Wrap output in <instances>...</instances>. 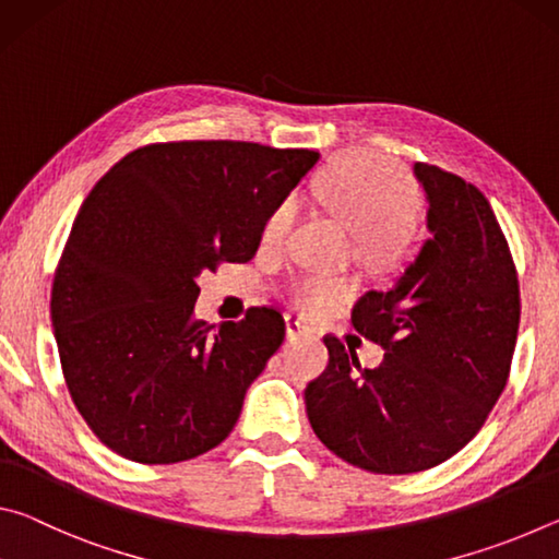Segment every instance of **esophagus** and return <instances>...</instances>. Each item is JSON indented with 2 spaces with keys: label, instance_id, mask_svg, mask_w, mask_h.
<instances>
[{
  "label": "esophagus",
  "instance_id": "1",
  "mask_svg": "<svg viewBox=\"0 0 559 559\" xmlns=\"http://www.w3.org/2000/svg\"><path fill=\"white\" fill-rule=\"evenodd\" d=\"M286 333L288 337H300V335H310L313 330H310V325L302 323L298 316H286Z\"/></svg>",
  "mask_w": 559,
  "mask_h": 559
}]
</instances>
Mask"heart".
<instances>
[{
	"instance_id": "b5f03b06",
	"label": "heart",
	"mask_w": 559,
	"mask_h": 559,
	"mask_svg": "<svg viewBox=\"0 0 559 559\" xmlns=\"http://www.w3.org/2000/svg\"><path fill=\"white\" fill-rule=\"evenodd\" d=\"M310 192L320 206L355 231L357 257L372 269H392L406 251L409 222L419 210V189L392 157L353 150L330 159L316 175ZM298 204L293 197L269 212L261 241L281 246L296 224ZM353 286L333 276H302L293 281L290 300L306 313H328L340 306Z\"/></svg>"
}]
</instances>
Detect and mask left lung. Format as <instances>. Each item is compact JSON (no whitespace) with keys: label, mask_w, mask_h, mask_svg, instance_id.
<instances>
[{"label":"left lung","mask_w":559,"mask_h":559,"mask_svg":"<svg viewBox=\"0 0 559 559\" xmlns=\"http://www.w3.org/2000/svg\"><path fill=\"white\" fill-rule=\"evenodd\" d=\"M431 239L404 276L353 308L359 335L384 347L374 370L325 335L328 367L306 386L316 437L370 473H419L484 427L513 362L520 286L513 257L480 189L437 165H414Z\"/></svg>","instance_id":"8db88e82"}]
</instances>
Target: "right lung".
Wrapping results in <instances>:
<instances>
[{"instance_id":"1","label":"right lung","mask_w":559,"mask_h":559,"mask_svg":"<svg viewBox=\"0 0 559 559\" xmlns=\"http://www.w3.org/2000/svg\"><path fill=\"white\" fill-rule=\"evenodd\" d=\"M318 157L239 140L153 143L91 189L56 266L51 323L75 409L110 451L153 466L229 437L286 323L261 306L212 330L194 318L197 278L251 261L269 212Z\"/></svg>"}]
</instances>
